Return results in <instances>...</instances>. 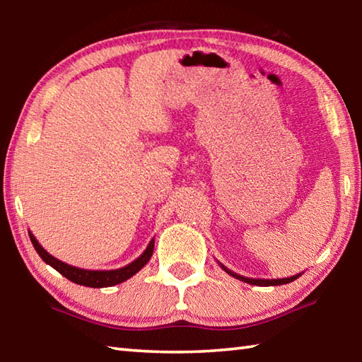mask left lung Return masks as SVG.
Wrapping results in <instances>:
<instances>
[{
    "instance_id": "obj_1",
    "label": "left lung",
    "mask_w": 362,
    "mask_h": 362,
    "mask_svg": "<svg viewBox=\"0 0 362 362\" xmlns=\"http://www.w3.org/2000/svg\"><path fill=\"white\" fill-rule=\"evenodd\" d=\"M220 267H222L226 273L231 274L233 278L240 279V281H244V283L247 284H254V286H281V284H287V283H292L293 279H297L300 274H296V276H291V278H283V279H252V278H244L241 276V274H236L233 273L231 269H228L226 267H223L222 263H220Z\"/></svg>"
}]
</instances>
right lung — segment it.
I'll list each match as a JSON object with an SVG mask.
<instances>
[{
  "label": "right lung",
  "instance_id": "1",
  "mask_svg": "<svg viewBox=\"0 0 362 362\" xmlns=\"http://www.w3.org/2000/svg\"><path fill=\"white\" fill-rule=\"evenodd\" d=\"M30 240H32L33 247L36 249V252L40 254V257L45 260L47 265H51L54 269L65 276L66 279H70L71 283H76L79 286H86V287H112L119 283H124L126 279L132 278L134 274L137 272H140L145 265L146 262L151 259L153 255V247H155V240H151L148 246L144 250V254L136 259L134 262H131L129 265L118 268V269H84V268H76L71 267L69 263L60 262L57 260L56 257L51 255L45 250V247L36 241V238L28 231Z\"/></svg>",
  "mask_w": 362,
  "mask_h": 362
}]
</instances>
